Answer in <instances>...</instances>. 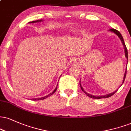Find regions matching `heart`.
<instances>
[{
	"instance_id": "heart-1",
	"label": "heart",
	"mask_w": 131,
	"mask_h": 131,
	"mask_svg": "<svg viewBox=\"0 0 131 131\" xmlns=\"http://www.w3.org/2000/svg\"><path fill=\"white\" fill-rule=\"evenodd\" d=\"M79 32L80 34H83V33H84V31H83V30H79Z\"/></svg>"
}]
</instances>
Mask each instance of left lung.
<instances>
[{
	"mask_svg": "<svg viewBox=\"0 0 131 131\" xmlns=\"http://www.w3.org/2000/svg\"><path fill=\"white\" fill-rule=\"evenodd\" d=\"M109 30L111 31H112V32H113V33H115V34L116 35H117L118 37L119 38V39H120V40H121V42H122V43H123V46H124V52H125V56H126V57L127 58V60H128V53H127V48H126V45H125V43H124V40H123V38L122 35H121V34H120V33H119V31H118L117 30H116V29H110ZM126 72H127V67H126V71H125V72H124V75L123 80L122 84H123V83L124 80H125L126 75ZM122 84H121V85H122ZM80 86H81V88L82 90L83 91H84L85 93V94H86V95L90 97L91 98H93V99H101V98H107V97H111V96H112L113 94H114L116 92V91H117V90L115 91L114 92L112 93L107 94H106V95H104V96H93V95H91V94H89V93H87L85 92V91H84V90L83 89L82 86H81V82H80Z\"/></svg>",
	"mask_w": 131,
	"mask_h": 131,
	"instance_id": "8db88e82",
	"label": "left lung"
}]
</instances>
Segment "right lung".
Wrapping results in <instances>:
<instances>
[{
	"mask_svg": "<svg viewBox=\"0 0 131 131\" xmlns=\"http://www.w3.org/2000/svg\"><path fill=\"white\" fill-rule=\"evenodd\" d=\"M42 21V19L41 20H34V21H31V22H29V23H39V22H41ZM57 85L56 87V89H55L54 90H53L52 92L50 93L49 94H48V95L46 96H44V97H40V98H35V99H31V100L33 101H38V100H45V99L47 98V97H48L49 96H51L52 94H53L55 92H56V90H57Z\"/></svg>",
	"mask_w": 131,
	"mask_h": 131,
	"instance_id": "obj_1",
	"label": "right lung"
}]
</instances>
